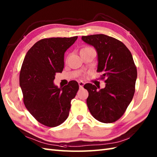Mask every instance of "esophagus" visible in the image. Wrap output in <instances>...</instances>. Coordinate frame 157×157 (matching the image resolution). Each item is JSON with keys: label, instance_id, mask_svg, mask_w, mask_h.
I'll return each instance as SVG.
<instances>
[{"label": "esophagus", "instance_id": "1", "mask_svg": "<svg viewBox=\"0 0 157 157\" xmlns=\"http://www.w3.org/2000/svg\"><path fill=\"white\" fill-rule=\"evenodd\" d=\"M78 84H79V88H83V86H84V82L80 81V82H78Z\"/></svg>", "mask_w": 157, "mask_h": 157}]
</instances>
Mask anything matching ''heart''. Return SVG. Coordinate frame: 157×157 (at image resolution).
Returning a JSON list of instances; mask_svg holds the SVG:
<instances>
[{"mask_svg": "<svg viewBox=\"0 0 157 157\" xmlns=\"http://www.w3.org/2000/svg\"><path fill=\"white\" fill-rule=\"evenodd\" d=\"M88 48H90V47H85L84 48H82V50H85V49H88Z\"/></svg>", "mask_w": 157, "mask_h": 157, "instance_id": "b5f03b06", "label": "heart"}]
</instances>
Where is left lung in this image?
Here are the masks:
<instances>
[{
	"mask_svg": "<svg viewBox=\"0 0 157 157\" xmlns=\"http://www.w3.org/2000/svg\"><path fill=\"white\" fill-rule=\"evenodd\" d=\"M82 40L94 46L98 54V72L106 78L105 88L86 84V100L90 112L102 123H113L124 114L134 97L137 69L132 53L121 41L105 34L82 36Z\"/></svg>",
	"mask_w": 157,
	"mask_h": 157,
	"instance_id": "obj_1",
	"label": "left lung"
}]
</instances>
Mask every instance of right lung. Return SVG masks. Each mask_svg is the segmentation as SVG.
I'll use <instances>...</instances> for the list:
<instances>
[{
    "mask_svg": "<svg viewBox=\"0 0 157 157\" xmlns=\"http://www.w3.org/2000/svg\"><path fill=\"white\" fill-rule=\"evenodd\" d=\"M78 36L42 39L33 45L23 60L19 85L26 109L44 125L58 126L68 117L71 101L78 91L76 81L63 88L53 83L64 68V54Z\"/></svg>",
    "mask_w": 157,
    "mask_h": 157,
    "instance_id": "obj_1",
    "label": "right lung"
}]
</instances>
